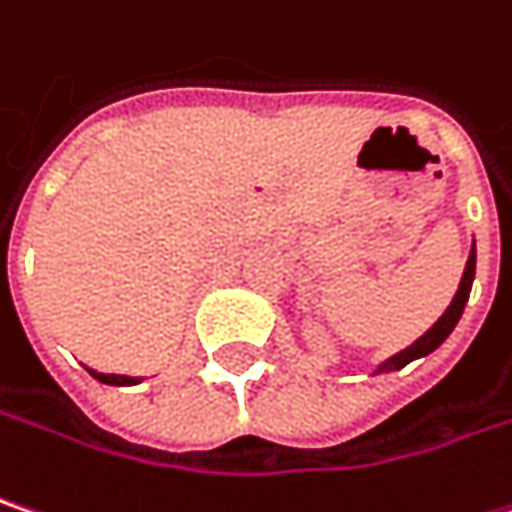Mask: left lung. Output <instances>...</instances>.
Instances as JSON below:
<instances>
[{
    "mask_svg": "<svg viewBox=\"0 0 512 512\" xmlns=\"http://www.w3.org/2000/svg\"><path fill=\"white\" fill-rule=\"evenodd\" d=\"M472 281H475V240H472V249H469V257H466L464 275H461L458 292H455V298L449 301V307L443 310V316L437 318L435 324H432V327H429L417 342H411V345L403 347L400 353H394V356H388L385 362H379V365L374 368V374H391V371H400V368H406L408 362L423 359V356H429L432 350H437V347L443 345V342L449 339V333L455 330V324H458L461 316H464V307H466V301H469Z\"/></svg>",
    "mask_w": 512,
    "mask_h": 512,
    "instance_id": "1",
    "label": "left lung"
}]
</instances>
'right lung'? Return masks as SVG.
I'll return each instance as SVG.
<instances>
[{
    "label": "right lung",
    "instance_id": "add662e5",
    "mask_svg": "<svg viewBox=\"0 0 512 512\" xmlns=\"http://www.w3.org/2000/svg\"><path fill=\"white\" fill-rule=\"evenodd\" d=\"M86 371L95 376L98 382H104V385H118V388H121V385H138V382L144 379V376H127V374H98V371H92V368H86Z\"/></svg>",
    "mask_w": 512,
    "mask_h": 512
}]
</instances>
